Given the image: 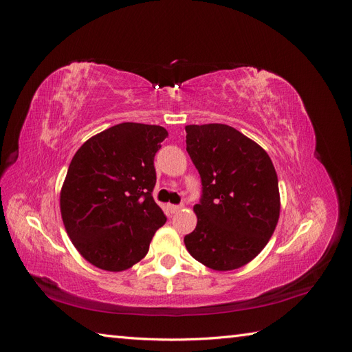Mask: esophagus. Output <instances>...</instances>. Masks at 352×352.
<instances>
[{
  "mask_svg": "<svg viewBox=\"0 0 352 352\" xmlns=\"http://www.w3.org/2000/svg\"><path fill=\"white\" fill-rule=\"evenodd\" d=\"M180 208H182V206H168L170 212H177Z\"/></svg>",
  "mask_w": 352,
  "mask_h": 352,
  "instance_id": "esophagus-1",
  "label": "esophagus"
}]
</instances>
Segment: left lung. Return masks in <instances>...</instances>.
Returning <instances> with one entry per match:
<instances>
[{
  "label": "left lung",
  "mask_w": 352,
  "mask_h": 352,
  "mask_svg": "<svg viewBox=\"0 0 352 352\" xmlns=\"http://www.w3.org/2000/svg\"><path fill=\"white\" fill-rule=\"evenodd\" d=\"M186 151L201 176L197 228L186 250L207 267H242L267 245L279 220L278 175L269 154L235 127L188 124Z\"/></svg>",
  "instance_id": "obj_1"
}]
</instances>
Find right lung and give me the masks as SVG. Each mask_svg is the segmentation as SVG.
Masks as SVG:
<instances>
[{
    "label": "right lung",
    "instance_id": "obj_1",
    "mask_svg": "<svg viewBox=\"0 0 352 352\" xmlns=\"http://www.w3.org/2000/svg\"><path fill=\"white\" fill-rule=\"evenodd\" d=\"M162 126L120 123L85 142L72 158L60 194L63 223L92 265L123 272L141 261L166 216L153 198Z\"/></svg>",
    "mask_w": 352,
    "mask_h": 352
}]
</instances>
